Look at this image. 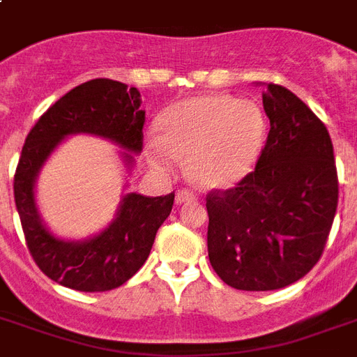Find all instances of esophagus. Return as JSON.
<instances>
[{"mask_svg": "<svg viewBox=\"0 0 357 357\" xmlns=\"http://www.w3.org/2000/svg\"><path fill=\"white\" fill-rule=\"evenodd\" d=\"M196 198H198V196H196L195 192H192V190H189V189H179L178 195H176V202H178V204H185V202H195Z\"/></svg>", "mask_w": 357, "mask_h": 357, "instance_id": "obj_1", "label": "esophagus"}]
</instances>
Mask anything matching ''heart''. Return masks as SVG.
<instances>
[{"instance_id": "heart-1", "label": "heart", "mask_w": 357, "mask_h": 357, "mask_svg": "<svg viewBox=\"0 0 357 357\" xmlns=\"http://www.w3.org/2000/svg\"><path fill=\"white\" fill-rule=\"evenodd\" d=\"M259 105L229 96H200L179 102L159 119L161 140L146 153L151 167L172 172L190 159V176L206 189H228L246 176L265 142Z\"/></svg>"}]
</instances>
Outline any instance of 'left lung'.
<instances>
[{
  "instance_id": "obj_1",
  "label": "left lung",
  "mask_w": 357,
  "mask_h": 357,
  "mask_svg": "<svg viewBox=\"0 0 357 357\" xmlns=\"http://www.w3.org/2000/svg\"><path fill=\"white\" fill-rule=\"evenodd\" d=\"M265 148L234 189L206 196L207 252L220 280L241 291L298 282L321 259L337 211L333 144L322 120L298 96L268 83Z\"/></svg>"
}]
</instances>
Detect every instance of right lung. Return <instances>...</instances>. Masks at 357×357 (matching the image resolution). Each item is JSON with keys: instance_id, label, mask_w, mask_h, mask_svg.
<instances>
[{"instance_id": "add662e5", "label": "right lung", "mask_w": 357, "mask_h": 357, "mask_svg": "<svg viewBox=\"0 0 357 357\" xmlns=\"http://www.w3.org/2000/svg\"><path fill=\"white\" fill-rule=\"evenodd\" d=\"M144 120L135 86L91 79L53 103L27 135L14 174V202L29 254L53 282L85 293L111 291L128 282L148 259L157 229L172 211L174 192L155 198L129 192L114 222L83 243L53 237L38 217L33 195L38 170L66 135H100L123 150L140 153ZM123 155L133 162L131 153Z\"/></svg>"}]
</instances>
